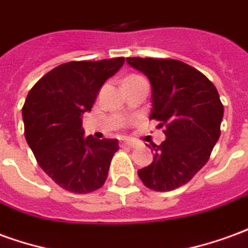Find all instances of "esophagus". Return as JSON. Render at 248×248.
Masks as SVG:
<instances>
[{"mask_svg": "<svg viewBox=\"0 0 248 248\" xmlns=\"http://www.w3.org/2000/svg\"><path fill=\"white\" fill-rule=\"evenodd\" d=\"M135 143L134 142H131V140H121V147H134Z\"/></svg>", "mask_w": 248, "mask_h": 248, "instance_id": "34e87169", "label": "esophagus"}]
</instances>
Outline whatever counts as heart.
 I'll return each mask as SVG.
<instances>
[{
  "label": "heart",
  "mask_w": 248,
  "mask_h": 248,
  "mask_svg": "<svg viewBox=\"0 0 248 248\" xmlns=\"http://www.w3.org/2000/svg\"><path fill=\"white\" fill-rule=\"evenodd\" d=\"M140 79H142V78H140V77H138V76H130V77H127V78H126V79H124V82H133V81H140Z\"/></svg>",
  "instance_id": "heart-1"
}]
</instances>
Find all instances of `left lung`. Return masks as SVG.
Returning a JSON list of instances; mask_svg holds the SVG:
<instances>
[{"label":"left lung","instance_id":"left-lung-1","mask_svg":"<svg viewBox=\"0 0 248 248\" xmlns=\"http://www.w3.org/2000/svg\"><path fill=\"white\" fill-rule=\"evenodd\" d=\"M151 85L150 119L165 126L166 140L151 145L154 161L138 170L140 181L155 191L186 185L206 163L220 135L223 105L218 90L201 71L185 62L126 58Z\"/></svg>","mask_w":248,"mask_h":248}]
</instances>
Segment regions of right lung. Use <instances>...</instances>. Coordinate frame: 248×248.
<instances>
[{"instance_id": "add662e5", "label": "right lung", "mask_w": 248, "mask_h": 248, "mask_svg": "<svg viewBox=\"0 0 248 248\" xmlns=\"http://www.w3.org/2000/svg\"><path fill=\"white\" fill-rule=\"evenodd\" d=\"M124 58L71 61L57 66L31 87L22 108L26 142L41 169L76 194L98 190L106 181L118 140L85 137L82 115Z\"/></svg>"}]
</instances>
